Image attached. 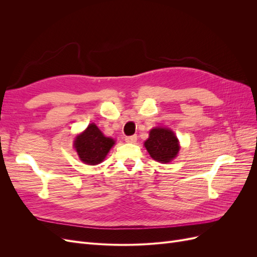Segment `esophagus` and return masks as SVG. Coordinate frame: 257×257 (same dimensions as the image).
<instances>
[{"instance_id": "esophagus-1", "label": "esophagus", "mask_w": 257, "mask_h": 257, "mask_svg": "<svg viewBox=\"0 0 257 257\" xmlns=\"http://www.w3.org/2000/svg\"><path fill=\"white\" fill-rule=\"evenodd\" d=\"M125 142L127 144H135L137 142V136L133 135V136H126L125 137Z\"/></svg>"}]
</instances>
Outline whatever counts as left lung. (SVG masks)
Wrapping results in <instances>:
<instances>
[{"label": "left lung", "mask_w": 257, "mask_h": 257, "mask_svg": "<svg viewBox=\"0 0 257 257\" xmlns=\"http://www.w3.org/2000/svg\"><path fill=\"white\" fill-rule=\"evenodd\" d=\"M145 147L150 157L160 163L173 161L180 150L179 141L174 132L166 127H154L150 131Z\"/></svg>", "instance_id": "1"}]
</instances>
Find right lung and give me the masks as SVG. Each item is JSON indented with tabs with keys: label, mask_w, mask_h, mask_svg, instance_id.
Masks as SVG:
<instances>
[{
	"label": "right lung",
	"mask_w": 257,
	"mask_h": 257,
	"mask_svg": "<svg viewBox=\"0 0 257 257\" xmlns=\"http://www.w3.org/2000/svg\"><path fill=\"white\" fill-rule=\"evenodd\" d=\"M114 143L112 138L104 136L94 123H91L75 138L74 147L84 164L96 165L104 161Z\"/></svg>",
	"instance_id": "right-lung-1"
}]
</instances>
